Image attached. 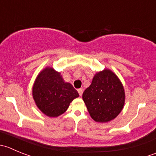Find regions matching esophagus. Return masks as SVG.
<instances>
[{"label": "esophagus", "mask_w": 156, "mask_h": 156, "mask_svg": "<svg viewBox=\"0 0 156 156\" xmlns=\"http://www.w3.org/2000/svg\"><path fill=\"white\" fill-rule=\"evenodd\" d=\"M78 94H79L80 96L82 95V94H83V89H82V88H80V89H78Z\"/></svg>", "instance_id": "34e87169"}]
</instances>
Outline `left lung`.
<instances>
[{"label": "left lung", "instance_id": "1", "mask_svg": "<svg viewBox=\"0 0 156 156\" xmlns=\"http://www.w3.org/2000/svg\"><path fill=\"white\" fill-rule=\"evenodd\" d=\"M82 98L90 117L97 122L106 123L115 119L123 109L125 92L119 77L105 69L95 74Z\"/></svg>", "mask_w": 156, "mask_h": 156}]
</instances>
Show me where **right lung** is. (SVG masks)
I'll return each mask as SVG.
<instances>
[{
	"label": "right lung",
	"instance_id": "1",
	"mask_svg": "<svg viewBox=\"0 0 156 156\" xmlns=\"http://www.w3.org/2000/svg\"><path fill=\"white\" fill-rule=\"evenodd\" d=\"M32 97L42 113L48 117L56 118L63 114L79 94L70 83L64 81L60 72L47 66L35 78Z\"/></svg>",
	"mask_w": 156,
	"mask_h": 156
}]
</instances>
